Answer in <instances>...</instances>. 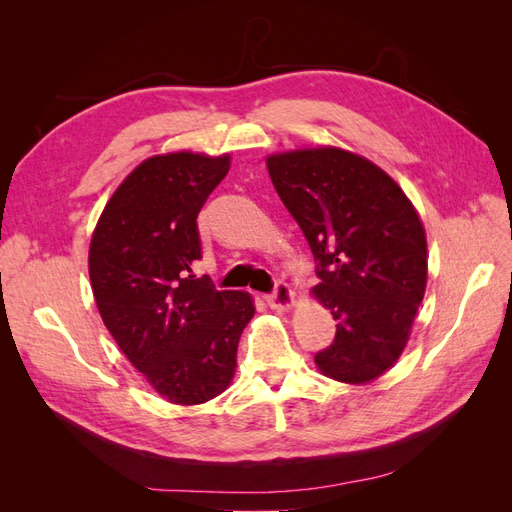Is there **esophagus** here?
Wrapping results in <instances>:
<instances>
[{"label": "esophagus", "instance_id": "esophagus-1", "mask_svg": "<svg viewBox=\"0 0 512 512\" xmlns=\"http://www.w3.org/2000/svg\"><path fill=\"white\" fill-rule=\"evenodd\" d=\"M265 301L269 303L271 309H288L294 301V294L290 290V286L284 280H275L273 290L267 294Z\"/></svg>", "mask_w": 512, "mask_h": 512}]
</instances>
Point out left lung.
Masks as SVG:
<instances>
[{
	"label": "left lung",
	"mask_w": 512,
	"mask_h": 512,
	"mask_svg": "<svg viewBox=\"0 0 512 512\" xmlns=\"http://www.w3.org/2000/svg\"><path fill=\"white\" fill-rule=\"evenodd\" d=\"M269 175L316 260V297L337 320L324 376L361 384L404 350L427 284V241L399 185L369 160L322 147L271 156Z\"/></svg>",
	"instance_id": "obj_1"
}]
</instances>
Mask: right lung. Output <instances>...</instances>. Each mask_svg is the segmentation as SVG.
Here are the masks:
<instances>
[{"instance_id": "1", "label": "right lung", "mask_w": 512, "mask_h": 512, "mask_svg": "<svg viewBox=\"0 0 512 512\" xmlns=\"http://www.w3.org/2000/svg\"><path fill=\"white\" fill-rule=\"evenodd\" d=\"M228 168V156L188 151L145 160L108 200L89 247L108 333L153 389L181 406L226 389L254 316L250 294L192 275L203 258L196 218Z\"/></svg>"}]
</instances>
